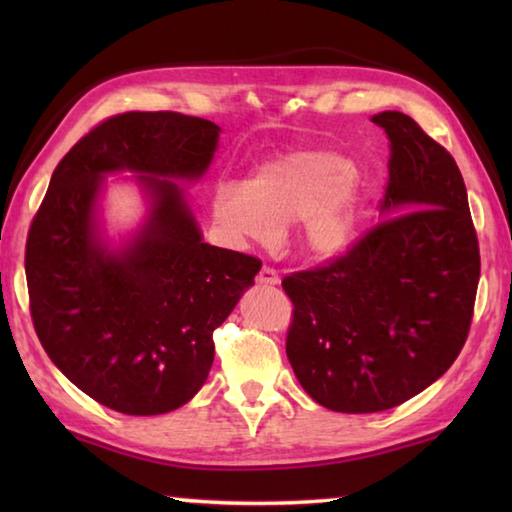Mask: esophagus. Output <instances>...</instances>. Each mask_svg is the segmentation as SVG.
Segmentation results:
<instances>
[{
    "instance_id": "34e87169",
    "label": "esophagus",
    "mask_w": 512,
    "mask_h": 512,
    "mask_svg": "<svg viewBox=\"0 0 512 512\" xmlns=\"http://www.w3.org/2000/svg\"><path fill=\"white\" fill-rule=\"evenodd\" d=\"M257 282L264 284V287H275V284H280V275L271 266H262L257 273Z\"/></svg>"
}]
</instances>
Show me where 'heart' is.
<instances>
[{
    "label": "heart",
    "mask_w": 512,
    "mask_h": 512,
    "mask_svg": "<svg viewBox=\"0 0 512 512\" xmlns=\"http://www.w3.org/2000/svg\"><path fill=\"white\" fill-rule=\"evenodd\" d=\"M357 169L343 155L302 149L277 155L244 183H221L212 198L214 221L230 239L275 244L298 225V246L311 259H336L357 239Z\"/></svg>",
    "instance_id": "1"
}]
</instances>
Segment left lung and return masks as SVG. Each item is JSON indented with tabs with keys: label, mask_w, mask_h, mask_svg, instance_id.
<instances>
[{
	"label": "left lung",
	"mask_w": 512,
	"mask_h": 512,
	"mask_svg": "<svg viewBox=\"0 0 512 512\" xmlns=\"http://www.w3.org/2000/svg\"><path fill=\"white\" fill-rule=\"evenodd\" d=\"M381 219L341 257L291 273L287 357L311 400L377 413L422 393L456 361L474 314L479 239L461 171L397 110Z\"/></svg>",
	"instance_id": "obj_1"
}]
</instances>
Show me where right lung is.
<instances>
[{
  "instance_id": "add662e5",
  "label": "right lung",
  "mask_w": 512,
  "mask_h": 512,
  "mask_svg": "<svg viewBox=\"0 0 512 512\" xmlns=\"http://www.w3.org/2000/svg\"><path fill=\"white\" fill-rule=\"evenodd\" d=\"M221 128L180 112H124L76 142L51 176L27 237L36 334L58 370L126 415H160L201 391L219 327L262 268L203 244L183 189L210 167ZM135 170L150 219L121 251L96 230L102 176Z\"/></svg>"
}]
</instances>
